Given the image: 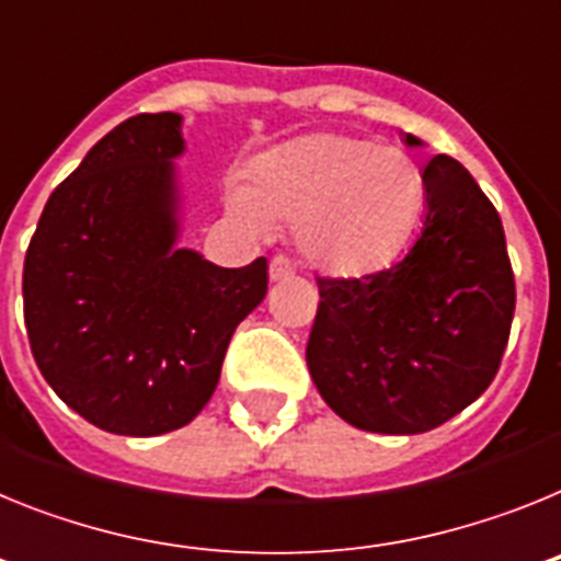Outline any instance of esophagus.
I'll list each match as a JSON object with an SVG mask.
<instances>
[{"instance_id":"1","label":"esophagus","mask_w":561,"mask_h":561,"mask_svg":"<svg viewBox=\"0 0 561 561\" xmlns=\"http://www.w3.org/2000/svg\"><path fill=\"white\" fill-rule=\"evenodd\" d=\"M291 275H295V266H291L289 257H284V255L272 257V264H270L272 280H286V277H291Z\"/></svg>"}]
</instances>
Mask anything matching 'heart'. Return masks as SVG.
I'll return each mask as SVG.
<instances>
[{
    "mask_svg": "<svg viewBox=\"0 0 561 561\" xmlns=\"http://www.w3.org/2000/svg\"><path fill=\"white\" fill-rule=\"evenodd\" d=\"M227 207L252 232L295 221L297 250L317 270L370 275L413 236L424 173L401 148L317 131L257 157L247 187L227 191Z\"/></svg>",
    "mask_w": 561,
    "mask_h": 561,
    "instance_id": "1",
    "label": "heart"
}]
</instances>
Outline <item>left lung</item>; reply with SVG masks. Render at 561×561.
Returning <instances> with one entry per match:
<instances>
[{
    "label": "left lung",
    "mask_w": 561,
    "mask_h": 561,
    "mask_svg": "<svg viewBox=\"0 0 561 561\" xmlns=\"http://www.w3.org/2000/svg\"><path fill=\"white\" fill-rule=\"evenodd\" d=\"M408 146H421L413 134ZM427 216L401 261L317 277L306 362L331 410L368 433L440 427L497 376L514 317V272L497 210L447 153L424 168Z\"/></svg>",
    "instance_id": "obj_1"
}]
</instances>
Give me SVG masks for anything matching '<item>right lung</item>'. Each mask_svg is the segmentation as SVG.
Returning <instances> with one entry per match:
<instances>
[{
    "mask_svg": "<svg viewBox=\"0 0 561 561\" xmlns=\"http://www.w3.org/2000/svg\"><path fill=\"white\" fill-rule=\"evenodd\" d=\"M182 117L137 114L53 191L24 255L30 351L78 415L114 435L191 424L236 325L266 297V257L225 270L180 250Z\"/></svg>",
    "mask_w": 561,
    "mask_h": 561,
    "instance_id": "add662e5",
    "label": "right lung"
}]
</instances>
